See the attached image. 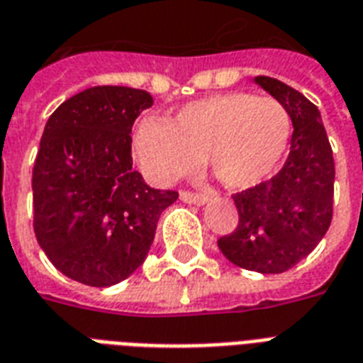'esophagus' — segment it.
I'll list each match as a JSON object with an SVG mask.
<instances>
[{
	"instance_id": "34e87169",
	"label": "esophagus",
	"mask_w": 363,
	"mask_h": 363,
	"mask_svg": "<svg viewBox=\"0 0 363 363\" xmlns=\"http://www.w3.org/2000/svg\"><path fill=\"white\" fill-rule=\"evenodd\" d=\"M181 199L184 203H194V205H205L207 203V198L201 196V194L194 192H181Z\"/></svg>"
}]
</instances>
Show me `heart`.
I'll list each match as a JSON object with an SVG mask.
<instances>
[{
  "mask_svg": "<svg viewBox=\"0 0 363 363\" xmlns=\"http://www.w3.org/2000/svg\"><path fill=\"white\" fill-rule=\"evenodd\" d=\"M292 122L277 99L235 92L184 105L173 122L147 116L133 150L150 181L167 184L205 156L216 181L242 192L269 181L288 150Z\"/></svg>",
  "mask_w": 363,
  "mask_h": 363,
  "instance_id": "heart-1",
  "label": "heart"
}]
</instances>
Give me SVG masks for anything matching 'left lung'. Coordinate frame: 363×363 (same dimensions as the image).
<instances>
[{"instance_id":"obj_1","label":"left lung","mask_w":363,"mask_h":363,"mask_svg":"<svg viewBox=\"0 0 363 363\" xmlns=\"http://www.w3.org/2000/svg\"><path fill=\"white\" fill-rule=\"evenodd\" d=\"M254 82L292 118L290 154L273 179L233 196L239 224L218 239V248L242 269L284 273L313 252L332 224L335 164L316 105L271 77Z\"/></svg>"}]
</instances>
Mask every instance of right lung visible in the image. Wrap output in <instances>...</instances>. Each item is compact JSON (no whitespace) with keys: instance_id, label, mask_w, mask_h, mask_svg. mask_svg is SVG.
<instances>
[{"instance_id":"right-lung-1","label":"right lung","mask_w":363,"mask_h":363,"mask_svg":"<svg viewBox=\"0 0 363 363\" xmlns=\"http://www.w3.org/2000/svg\"><path fill=\"white\" fill-rule=\"evenodd\" d=\"M152 96L94 86L60 105L37 152L33 230L54 267L88 286H113L145 262L160 215L179 194L131 169V125Z\"/></svg>"}]
</instances>
